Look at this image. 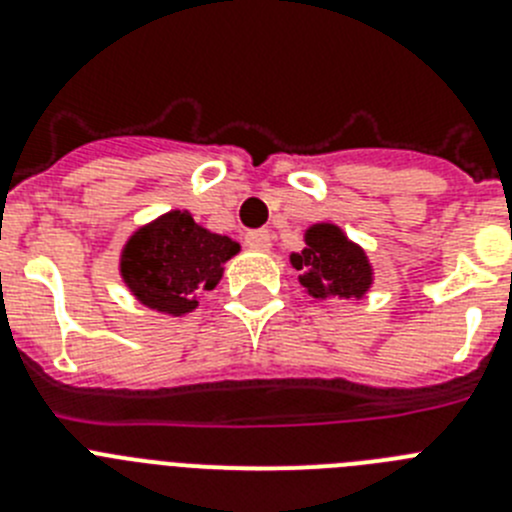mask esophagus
<instances>
[{"mask_svg":"<svg viewBox=\"0 0 512 512\" xmlns=\"http://www.w3.org/2000/svg\"><path fill=\"white\" fill-rule=\"evenodd\" d=\"M246 246L251 248V251H269V248H271V233L266 228L248 230Z\"/></svg>","mask_w":512,"mask_h":512,"instance_id":"1","label":"esophagus"}]
</instances>
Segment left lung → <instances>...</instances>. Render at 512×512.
Instances as JSON below:
<instances>
[{
  "label": "left lung",
  "mask_w": 512,
  "mask_h": 512,
  "mask_svg": "<svg viewBox=\"0 0 512 512\" xmlns=\"http://www.w3.org/2000/svg\"><path fill=\"white\" fill-rule=\"evenodd\" d=\"M289 261L300 271L305 292L315 300H361L374 282V269L364 248L348 241L346 233L333 223L307 228L305 248L292 253Z\"/></svg>",
  "instance_id": "8db88e82"
}]
</instances>
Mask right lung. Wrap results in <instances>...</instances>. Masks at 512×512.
Here are the masks:
<instances>
[{"instance_id": "add662e5", "label": "right lung", "mask_w": 512, "mask_h": 512, "mask_svg": "<svg viewBox=\"0 0 512 512\" xmlns=\"http://www.w3.org/2000/svg\"><path fill=\"white\" fill-rule=\"evenodd\" d=\"M241 246L210 233L187 210H171L143 225L120 253V277L140 305L164 315H187L197 297L223 279V264Z\"/></svg>"}]
</instances>
